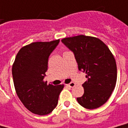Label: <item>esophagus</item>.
Segmentation results:
<instances>
[{"mask_svg":"<svg viewBox=\"0 0 128 128\" xmlns=\"http://www.w3.org/2000/svg\"><path fill=\"white\" fill-rule=\"evenodd\" d=\"M67 86H69L70 88H73V87H75V86H76V84H75L74 82H70V83H69V84H68Z\"/></svg>","mask_w":128,"mask_h":128,"instance_id":"1","label":"esophagus"}]
</instances>
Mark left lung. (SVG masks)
Listing matches in <instances>:
<instances>
[{
	"mask_svg": "<svg viewBox=\"0 0 128 128\" xmlns=\"http://www.w3.org/2000/svg\"><path fill=\"white\" fill-rule=\"evenodd\" d=\"M61 41L73 52L79 70L86 73L84 94L77 98L87 109H96L105 104L117 81L116 59L108 47L99 38L80 35L62 38Z\"/></svg>",
	"mask_w": 128,
	"mask_h": 128,
	"instance_id": "left-lung-1",
	"label": "left lung"
}]
</instances>
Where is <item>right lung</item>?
<instances>
[{
	"instance_id": "1",
	"label": "right lung",
	"mask_w": 128,
	"mask_h": 128,
	"mask_svg": "<svg viewBox=\"0 0 128 128\" xmlns=\"http://www.w3.org/2000/svg\"><path fill=\"white\" fill-rule=\"evenodd\" d=\"M60 42H34L22 47L12 64L16 92L24 106L31 112L46 116L58 104L64 85L53 86L44 81L48 58Z\"/></svg>"
}]
</instances>
